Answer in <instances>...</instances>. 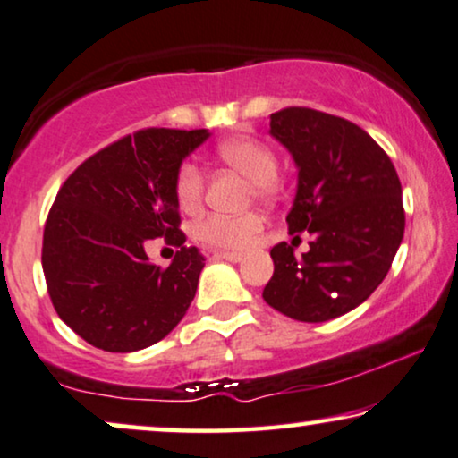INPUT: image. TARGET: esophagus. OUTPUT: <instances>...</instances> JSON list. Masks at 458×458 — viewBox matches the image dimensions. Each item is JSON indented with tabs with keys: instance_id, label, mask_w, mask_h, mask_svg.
Segmentation results:
<instances>
[{
	"instance_id": "1",
	"label": "esophagus",
	"mask_w": 458,
	"mask_h": 458,
	"mask_svg": "<svg viewBox=\"0 0 458 458\" xmlns=\"http://www.w3.org/2000/svg\"><path fill=\"white\" fill-rule=\"evenodd\" d=\"M211 253H213V258L233 261V264H236V261L242 259V253H236V251H222V249H213Z\"/></svg>"
}]
</instances>
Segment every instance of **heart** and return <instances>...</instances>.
<instances>
[{
	"mask_svg": "<svg viewBox=\"0 0 458 458\" xmlns=\"http://www.w3.org/2000/svg\"><path fill=\"white\" fill-rule=\"evenodd\" d=\"M216 157L222 165L234 169L251 182L255 197H272L278 178V157L270 146L253 138H230L216 146ZM174 191L182 209H197L205 194V172L199 163H182L175 172ZM259 228L261 219L255 213H245V216L207 213L194 225V236L211 247L241 249L253 241Z\"/></svg>",
	"mask_w": 458,
	"mask_h": 458,
	"instance_id": "b5f03b06",
	"label": "heart"
}]
</instances>
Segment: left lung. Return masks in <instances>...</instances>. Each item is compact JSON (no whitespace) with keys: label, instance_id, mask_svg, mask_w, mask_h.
I'll list each match as a JSON object with an SVG mask.
<instances>
[{"label":"left lung","instance_id":"left-lung-1","mask_svg":"<svg viewBox=\"0 0 458 458\" xmlns=\"http://www.w3.org/2000/svg\"><path fill=\"white\" fill-rule=\"evenodd\" d=\"M270 133L297 165L289 233L312 241L301 258L286 242L272 249L264 300L289 318L333 320L367 301L392 267L406 222L400 178L362 127L335 114L283 108Z\"/></svg>","mask_w":458,"mask_h":458}]
</instances>
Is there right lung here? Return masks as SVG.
<instances>
[{
    "mask_svg": "<svg viewBox=\"0 0 458 458\" xmlns=\"http://www.w3.org/2000/svg\"><path fill=\"white\" fill-rule=\"evenodd\" d=\"M207 138V130H140L85 158L60 186L41 266L56 314L94 347L144 350L184 318L205 258L184 245L174 180ZM158 235L181 247L167 268L143 251Z\"/></svg>",
    "mask_w": 458,
    "mask_h": 458,
    "instance_id": "right-lung-1",
    "label": "right lung"
}]
</instances>
